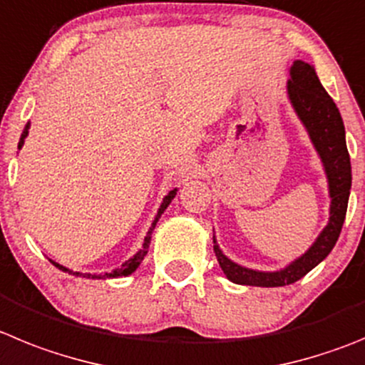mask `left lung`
I'll list each match as a JSON object with an SVG mask.
<instances>
[{
  "label": "left lung",
  "mask_w": 365,
  "mask_h": 365,
  "mask_svg": "<svg viewBox=\"0 0 365 365\" xmlns=\"http://www.w3.org/2000/svg\"><path fill=\"white\" fill-rule=\"evenodd\" d=\"M287 99L292 103L297 117L306 128L313 148L319 153L324 173L327 179V193H329V220L315 242L300 257L275 269V272H260L252 267L240 266L224 255L217 244L213 233V250L219 260L220 269L226 279L242 286L279 287L293 284L319 266L335 248L342 230L347 212V200L351 190V163L346 146V128L340 117L339 108L333 99L327 96L315 72V66L302 59H295L289 66L287 79Z\"/></svg>",
  "instance_id": "8db88e82"
}]
</instances>
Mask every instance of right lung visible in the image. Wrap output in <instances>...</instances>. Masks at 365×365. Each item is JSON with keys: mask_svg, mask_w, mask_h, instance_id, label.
Wrapping results in <instances>:
<instances>
[{"mask_svg": "<svg viewBox=\"0 0 365 365\" xmlns=\"http://www.w3.org/2000/svg\"><path fill=\"white\" fill-rule=\"evenodd\" d=\"M29 128H30V123H26L25 128H23L21 139H19L18 150H21L23 145H25V139H26V135H29ZM177 192H179V188H173V190H170V192L165 195V199H163V202H160L159 210H157L155 217H153L152 226H150L148 232H146V237H145V240H143L141 250H137L135 255L130 257L128 260H125V262H123L121 266L115 267V269H112V272H110V273H81V272H73V269H68V267H66V266H63V264L56 262V260H52V259H50V262H52L53 266L58 267V269H61V272L68 273V275H73V277H83V279H103V280H106V279H119V277L132 275V273L135 272L137 267H139V264L143 262V259H145L146 253H148L150 240H152V233H153V230H155V224L159 222L160 215H163V213H165V210L168 208L170 202H172V200H173V197L177 195Z\"/></svg>", "mask_w": 365, "mask_h": 365, "instance_id": "right-lung-1", "label": "right lung"}]
</instances>
